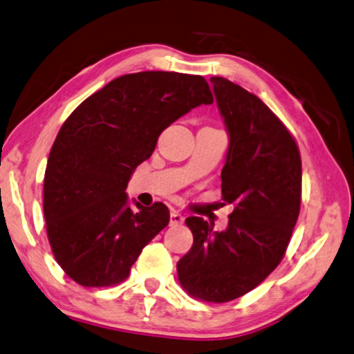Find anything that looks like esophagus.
<instances>
[{"label":"esophagus","mask_w":354,"mask_h":354,"mask_svg":"<svg viewBox=\"0 0 354 354\" xmlns=\"http://www.w3.org/2000/svg\"><path fill=\"white\" fill-rule=\"evenodd\" d=\"M183 221H185V218H183V214H180L178 212H176V209H174V212H171V225H182L183 224Z\"/></svg>","instance_id":"1"}]
</instances>
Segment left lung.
Segmentation results:
<instances>
[{"label":"left lung","mask_w":354,"mask_h":354,"mask_svg":"<svg viewBox=\"0 0 354 354\" xmlns=\"http://www.w3.org/2000/svg\"><path fill=\"white\" fill-rule=\"evenodd\" d=\"M230 135L222 201L232 203L225 232L191 216L193 247L177 263L182 288L197 300L225 303L263 283L286 253L301 203V157L288 127L261 99L212 77Z\"/></svg>","instance_id":"left-lung-1"}]
</instances>
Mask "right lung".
<instances>
[{
	"label": "right lung",
	"instance_id": "add662e5",
	"mask_svg": "<svg viewBox=\"0 0 354 354\" xmlns=\"http://www.w3.org/2000/svg\"><path fill=\"white\" fill-rule=\"evenodd\" d=\"M213 104L196 74H124L93 93L60 127L43 180V213L55 261L85 288L126 280L141 250L169 224V209L127 205L135 167L171 122Z\"/></svg>",
	"mask_w": 354,
	"mask_h": 354
}]
</instances>
